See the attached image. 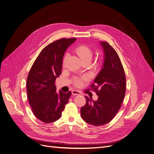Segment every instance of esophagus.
<instances>
[{
	"label": "esophagus",
	"instance_id": "obj_1",
	"mask_svg": "<svg viewBox=\"0 0 154 154\" xmlns=\"http://www.w3.org/2000/svg\"><path fill=\"white\" fill-rule=\"evenodd\" d=\"M72 94H73V96L80 95L81 93L79 91H78V90H73V91H72Z\"/></svg>",
	"mask_w": 154,
	"mask_h": 154
}]
</instances>
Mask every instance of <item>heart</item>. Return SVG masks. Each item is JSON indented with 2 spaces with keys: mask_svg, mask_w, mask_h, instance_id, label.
Here are the masks:
<instances>
[{
  "mask_svg": "<svg viewBox=\"0 0 154 154\" xmlns=\"http://www.w3.org/2000/svg\"><path fill=\"white\" fill-rule=\"evenodd\" d=\"M75 52L76 53L77 55L81 58V59L83 60V61H90L92 59L93 55V51L91 47H89L88 45H79L75 48ZM68 58V54L63 57V65L65 66L66 64V61ZM86 78L85 76L83 78H76L75 79V85L76 86H80L82 85L83 80L86 79Z\"/></svg>",
  "mask_w": 154,
  "mask_h": 154,
  "instance_id": "b5f03b06",
  "label": "heart"
}]
</instances>
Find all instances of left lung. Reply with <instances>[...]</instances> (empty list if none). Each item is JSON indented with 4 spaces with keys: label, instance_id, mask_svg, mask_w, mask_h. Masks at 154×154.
I'll return each mask as SVG.
<instances>
[{
    "label": "left lung",
    "instance_id": "obj_1",
    "mask_svg": "<svg viewBox=\"0 0 154 154\" xmlns=\"http://www.w3.org/2000/svg\"><path fill=\"white\" fill-rule=\"evenodd\" d=\"M104 53L103 68L91 85L98 96L97 101L85 96L86 104L81 116L87 123L99 126L109 122L119 110L126 89V79L122 63L116 50L107 42H101Z\"/></svg>",
    "mask_w": 154,
    "mask_h": 154
}]
</instances>
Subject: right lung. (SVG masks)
<instances>
[{
  "label": "right lung",
  "mask_w": 154,
  "mask_h": 154,
  "mask_svg": "<svg viewBox=\"0 0 154 154\" xmlns=\"http://www.w3.org/2000/svg\"><path fill=\"white\" fill-rule=\"evenodd\" d=\"M76 38H61L45 47L34 61L26 79V92L34 115L45 123L59 119L71 92H56L65 52Z\"/></svg>",
  "instance_id": "1"
}]
</instances>
